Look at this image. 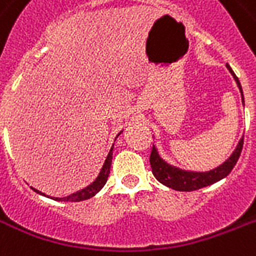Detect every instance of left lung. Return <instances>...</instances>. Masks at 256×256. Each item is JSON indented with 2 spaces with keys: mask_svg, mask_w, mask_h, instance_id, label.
<instances>
[{
  "mask_svg": "<svg viewBox=\"0 0 256 256\" xmlns=\"http://www.w3.org/2000/svg\"><path fill=\"white\" fill-rule=\"evenodd\" d=\"M227 68L228 71L231 72V75L234 76L235 82H236L242 95V102L244 104V96H243V90H242L240 82L238 79V76L235 75V72L232 71L230 64H227ZM242 148H243V136L240 138V141L236 145L235 150L232 152L231 156L223 164H220L219 166H216L206 172H193L185 170V169L174 166V165H172L168 161H165L161 157L157 146L153 145L152 154H150V166H152V172H153L154 177L161 184L174 189V190L190 192V190H198L200 188H204V186L214 184L218 181L223 180L224 177H227L231 173L232 169H234V166L236 165L239 157H240Z\"/></svg>",
  "mask_w": 256,
  "mask_h": 256,
  "instance_id": "left-lung-1",
  "label": "left lung"
}]
</instances>
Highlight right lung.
<instances>
[{
  "mask_svg": "<svg viewBox=\"0 0 256 256\" xmlns=\"http://www.w3.org/2000/svg\"><path fill=\"white\" fill-rule=\"evenodd\" d=\"M118 134V136H120ZM118 136H115V140L118 138ZM112 149H114V145L111 146L110 152L107 154L106 160H104V164H103L102 169L99 172V174L95 180L91 182L90 185H87L86 188L80 189V190H78L75 193H71V194H68L66 198H50V196H46V193L40 192V190H37V189L32 188L33 190L38 194H42V196H46V198H52V200H56V202H83V200H88V198H94L95 194H96L100 189L106 185L107 178H108V174H110V168H111V161H112Z\"/></svg>",
  "mask_w": 256,
  "mask_h": 256,
  "instance_id": "obj_1",
  "label": "right lung"
}]
</instances>
